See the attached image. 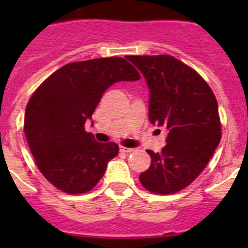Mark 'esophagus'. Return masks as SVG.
<instances>
[{
    "label": "esophagus",
    "mask_w": 248,
    "mask_h": 248,
    "mask_svg": "<svg viewBox=\"0 0 248 248\" xmlns=\"http://www.w3.org/2000/svg\"><path fill=\"white\" fill-rule=\"evenodd\" d=\"M120 151H122V153H125V154H129V153H131V151H134V149L125 148V146H120Z\"/></svg>",
    "instance_id": "obj_1"
}]
</instances>
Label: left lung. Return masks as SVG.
Wrapping results in <instances>:
<instances>
[{"mask_svg":"<svg viewBox=\"0 0 248 248\" xmlns=\"http://www.w3.org/2000/svg\"><path fill=\"white\" fill-rule=\"evenodd\" d=\"M126 59L145 77L150 91L149 120L169 131L161 151L148 150L151 165L139 180L150 192L174 194L201 174L220 143L217 100L198 72L172 56Z\"/></svg>","mask_w":248,"mask_h":248,"instance_id":"8db88e82","label":"left lung"}]
</instances>
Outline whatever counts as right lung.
I'll list each match as a JSON object with an SVG mask.
<instances>
[{
    "label": "right lung",
    "instance_id": "add662e5",
    "mask_svg": "<svg viewBox=\"0 0 248 248\" xmlns=\"http://www.w3.org/2000/svg\"><path fill=\"white\" fill-rule=\"evenodd\" d=\"M140 74L120 57L63 65L34 91L25 113V134L39 171L67 194L93 189L118 155L115 143H98L84 124L103 93L120 80Z\"/></svg>",
    "mask_w": 248,
    "mask_h": 248
}]
</instances>
